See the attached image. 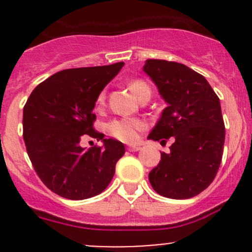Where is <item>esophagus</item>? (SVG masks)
I'll return each instance as SVG.
<instances>
[{
    "instance_id": "esophagus-1",
    "label": "esophagus",
    "mask_w": 252,
    "mask_h": 252,
    "mask_svg": "<svg viewBox=\"0 0 252 252\" xmlns=\"http://www.w3.org/2000/svg\"><path fill=\"white\" fill-rule=\"evenodd\" d=\"M128 150L129 151H139V150H141V146L140 145H130V146H128Z\"/></svg>"
}]
</instances>
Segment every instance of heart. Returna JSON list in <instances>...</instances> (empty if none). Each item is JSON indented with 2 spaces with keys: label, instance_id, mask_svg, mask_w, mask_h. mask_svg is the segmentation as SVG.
<instances>
[{
  "label": "heart",
  "instance_id": "1",
  "mask_svg": "<svg viewBox=\"0 0 252 252\" xmlns=\"http://www.w3.org/2000/svg\"><path fill=\"white\" fill-rule=\"evenodd\" d=\"M129 89L131 93L140 98L145 94H150V86L147 85L145 81L142 80H133L129 83ZM106 100V93H102L98 95L97 103L98 105H103ZM145 128L144 122L140 119L135 118H121L116 119L110 124V133L114 138L119 139V140L124 142H135L139 139V131Z\"/></svg>",
  "mask_w": 252,
  "mask_h": 252
}]
</instances>
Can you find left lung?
Segmentation results:
<instances>
[{
  "mask_svg": "<svg viewBox=\"0 0 252 252\" xmlns=\"http://www.w3.org/2000/svg\"><path fill=\"white\" fill-rule=\"evenodd\" d=\"M144 72L156 84L167 102L149 139L166 144L169 154L149 173L157 194L169 199H190L213 182L224 146L225 128L220 98L205 77L185 64L147 60Z\"/></svg>",
  "mask_w": 252,
  "mask_h": 252,
  "instance_id": "obj_1",
  "label": "left lung"
}]
</instances>
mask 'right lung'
Instances as JSON below:
<instances>
[{
	"label": "right lung",
	"instance_id": "right-lung-1",
	"mask_svg": "<svg viewBox=\"0 0 252 252\" xmlns=\"http://www.w3.org/2000/svg\"><path fill=\"white\" fill-rule=\"evenodd\" d=\"M123 62L64 69L32 90L23 111V138L35 172L60 196L84 200L101 194L114 175L126 149L121 141L103 139L94 129L98 95L116 77ZM85 136L104 146L88 150Z\"/></svg>",
	"mask_w": 252,
	"mask_h": 252
}]
</instances>
